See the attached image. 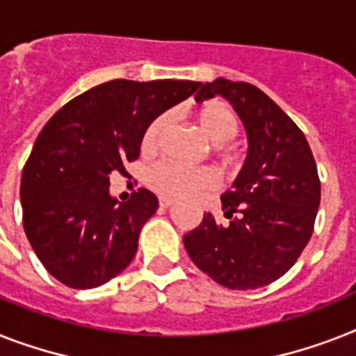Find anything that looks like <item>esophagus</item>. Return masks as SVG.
Returning <instances> with one entry per match:
<instances>
[{"label": "esophagus", "instance_id": "1", "mask_svg": "<svg viewBox=\"0 0 356 356\" xmlns=\"http://www.w3.org/2000/svg\"><path fill=\"white\" fill-rule=\"evenodd\" d=\"M173 203H175V201H173L172 197H166V195H163V197H159V204H161V207H163V208H170Z\"/></svg>", "mask_w": 356, "mask_h": 356}]
</instances>
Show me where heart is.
Here are the masks:
<instances>
[{"label": "heart", "mask_w": 356, "mask_h": 356, "mask_svg": "<svg viewBox=\"0 0 356 356\" xmlns=\"http://www.w3.org/2000/svg\"><path fill=\"white\" fill-rule=\"evenodd\" d=\"M168 113L159 115L149 122L144 131L143 149L146 153H153L163 144L164 137L170 129ZM195 122L199 129L207 135L212 144H227L239 133V120L225 106L219 104H207L195 111ZM148 183L155 192L168 195V197L190 199L197 197L201 193H207L218 186L219 177L212 168L201 166V168H190L183 164L164 161L153 166L148 173Z\"/></svg>", "instance_id": "1"}]
</instances>
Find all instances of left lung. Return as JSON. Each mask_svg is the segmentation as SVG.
I'll return each mask as SVG.
<instances>
[{"label":"left lung","instance_id":"obj_1","mask_svg":"<svg viewBox=\"0 0 356 356\" xmlns=\"http://www.w3.org/2000/svg\"><path fill=\"white\" fill-rule=\"evenodd\" d=\"M221 95L241 118L247 159L221 195L228 223L204 213L184 236L188 256L227 289L265 287L287 273L311 239L320 207V179L302 129L252 83L216 78L195 100Z\"/></svg>","mask_w":356,"mask_h":356}]
</instances>
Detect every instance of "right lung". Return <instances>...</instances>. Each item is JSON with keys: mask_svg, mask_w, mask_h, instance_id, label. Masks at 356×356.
Listing matches in <instances>:
<instances>
[{"mask_svg": "<svg viewBox=\"0 0 356 356\" xmlns=\"http://www.w3.org/2000/svg\"><path fill=\"white\" fill-rule=\"evenodd\" d=\"M199 86L111 80L78 95L43 126L23 168L19 195L29 243L58 282L93 289L131 263L159 199L138 188L118 203L109 193V175L126 173L149 122Z\"/></svg>", "mask_w": 356, "mask_h": 356, "instance_id": "add662e5", "label": "right lung"}]
</instances>
